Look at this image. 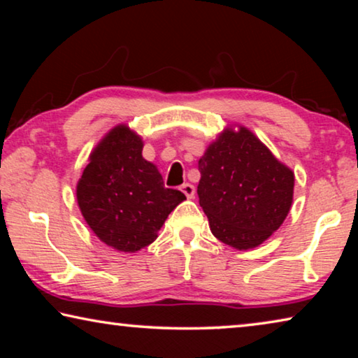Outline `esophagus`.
I'll use <instances>...</instances> for the list:
<instances>
[{
	"instance_id": "34e87169",
	"label": "esophagus",
	"mask_w": 358,
	"mask_h": 358,
	"mask_svg": "<svg viewBox=\"0 0 358 358\" xmlns=\"http://www.w3.org/2000/svg\"><path fill=\"white\" fill-rule=\"evenodd\" d=\"M181 192H183L187 199H192L194 194H196V187H194L191 183H185L181 186Z\"/></svg>"
}]
</instances>
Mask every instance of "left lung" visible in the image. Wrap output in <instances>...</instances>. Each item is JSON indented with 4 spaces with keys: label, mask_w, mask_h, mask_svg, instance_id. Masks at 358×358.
Listing matches in <instances>:
<instances>
[{
    "label": "left lung",
    "mask_w": 358,
    "mask_h": 358,
    "mask_svg": "<svg viewBox=\"0 0 358 358\" xmlns=\"http://www.w3.org/2000/svg\"><path fill=\"white\" fill-rule=\"evenodd\" d=\"M199 203L222 243L252 250L286 220L294 172L245 126H227L199 159Z\"/></svg>",
    "instance_id": "left-lung-1"
}]
</instances>
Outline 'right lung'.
Listing matches in <instances>:
<instances>
[{
  "label": "right lung",
  "mask_w": 358,
  "mask_h": 358,
  "mask_svg": "<svg viewBox=\"0 0 358 358\" xmlns=\"http://www.w3.org/2000/svg\"><path fill=\"white\" fill-rule=\"evenodd\" d=\"M143 141L128 124L96 145L77 183V203L102 243L137 252L153 243L185 194L169 189L157 167L142 156Z\"/></svg>",
  "instance_id": "add662e5"
}]
</instances>
